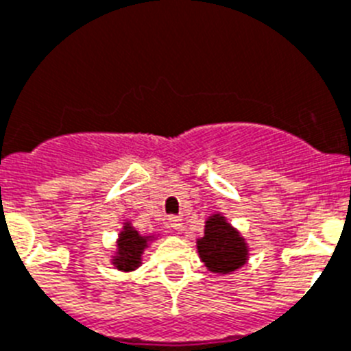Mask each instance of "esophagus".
<instances>
[{
    "label": "esophagus",
    "mask_w": 351,
    "mask_h": 351,
    "mask_svg": "<svg viewBox=\"0 0 351 351\" xmlns=\"http://www.w3.org/2000/svg\"><path fill=\"white\" fill-rule=\"evenodd\" d=\"M169 226L173 232H181L184 228V223H182L181 216H170L169 218Z\"/></svg>",
    "instance_id": "34e87169"
}]
</instances>
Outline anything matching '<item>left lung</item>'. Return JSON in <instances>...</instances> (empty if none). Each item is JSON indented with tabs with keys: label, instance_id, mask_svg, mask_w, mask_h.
Wrapping results in <instances>:
<instances>
[{
	"label": "left lung",
	"instance_id": "left-lung-1",
	"mask_svg": "<svg viewBox=\"0 0 351 351\" xmlns=\"http://www.w3.org/2000/svg\"><path fill=\"white\" fill-rule=\"evenodd\" d=\"M200 260L210 272L230 274L247 262V244L244 237L221 214H213L206 221L204 237L197 239Z\"/></svg>",
	"mask_w": 351,
	"mask_h": 351
}]
</instances>
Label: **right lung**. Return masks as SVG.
Returning <instances> with one entry per match:
<instances>
[{
    "label": "right lung",
    "mask_w": 351,
    "mask_h": 351,
    "mask_svg": "<svg viewBox=\"0 0 351 351\" xmlns=\"http://www.w3.org/2000/svg\"><path fill=\"white\" fill-rule=\"evenodd\" d=\"M153 239V235H141L133 228L132 223L126 221L117 237V251L112 256V263L119 271H135L141 267L144 250L147 247L149 241Z\"/></svg>",
    "instance_id": "right-lung-1"
}]
</instances>
